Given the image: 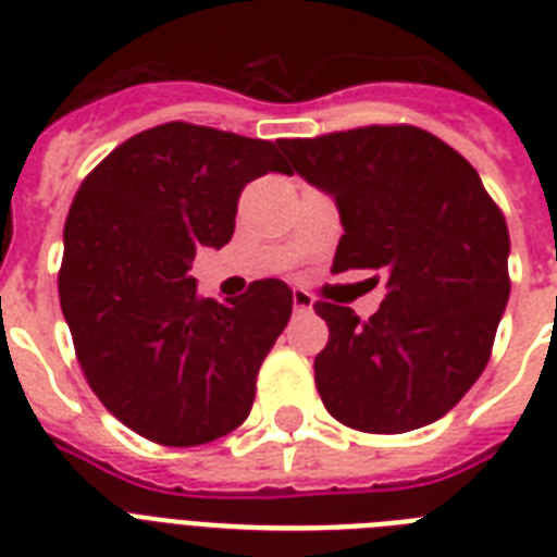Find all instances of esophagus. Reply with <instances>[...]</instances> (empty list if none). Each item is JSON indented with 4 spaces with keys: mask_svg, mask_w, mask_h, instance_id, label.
Returning <instances> with one entry per match:
<instances>
[{
    "mask_svg": "<svg viewBox=\"0 0 557 557\" xmlns=\"http://www.w3.org/2000/svg\"><path fill=\"white\" fill-rule=\"evenodd\" d=\"M312 295L304 292V288H295V292H292V306H295V312H312Z\"/></svg>",
    "mask_w": 557,
    "mask_h": 557,
    "instance_id": "34e87169",
    "label": "esophagus"
}]
</instances>
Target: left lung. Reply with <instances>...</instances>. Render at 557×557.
I'll list each match as a JSON object with an SVG mask.
<instances>
[{
	"label": "left lung",
	"mask_w": 557,
	"mask_h": 557,
	"mask_svg": "<svg viewBox=\"0 0 557 557\" xmlns=\"http://www.w3.org/2000/svg\"><path fill=\"white\" fill-rule=\"evenodd\" d=\"M292 168L335 196L344 236L332 271H381L370 321L318 300L330 341L314 384L341 424L405 433L436 422L492 358L509 300V227L476 170L410 124L280 138ZM379 283V274L370 277Z\"/></svg>",
	"instance_id": "1"
}]
</instances>
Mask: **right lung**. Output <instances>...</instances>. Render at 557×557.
<instances>
[{
	"label": "right lung",
	"instance_id": "obj_1",
	"mask_svg": "<svg viewBox=\"0 0 557 557\" xmlns=\"http://www.w3.org/2000/svg\"><path fill=\"white\" fill-rule=\"evenodd\" d=\"M269 170H288L277 144L170 121L117 144L74 196L60 306L95 396L144 440L205 445L251 413L292 288L257 280L216 304L190 265L231 243L239 193Z\"/></svg>",
	"mask_w": 557,
	"mask_h": 557
}]
</instances>
